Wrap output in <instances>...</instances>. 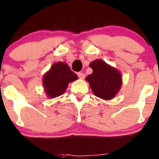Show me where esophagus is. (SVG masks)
Returning a JSON list of instances; mask_svg holds the SVG:
<instances>
[{"mask_svg": "<svg viewBox=\"0 0 159 159\" xmlns=\"http://www.w3.org/2000/svg\"><path fill=\"white\" fill-rule=\"evenodd\" d=\"M78 78H81V79H84V74L83 72H78Z\"/></svg>", "mask_w": 159, "mask_h": 159, "instance_id": "obj_1", "label": "esophagus"}]
</instances>
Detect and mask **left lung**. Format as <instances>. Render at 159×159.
Segmentation results:
<instances>
[{"label": "left lung", "mask_w": 159, "mask_h": 159, "mask_svg": "<svg viewBox=\"0 0 159 159\" xmlns=\"http://www.w3.org/2000/svg\"><path fill=\"white\" fill-rule=\"evenodd\" d=\"M93 72L86 78L94 95L109 100L113 98L121 86V75L115 68L102 60H96L90 64Z\"/></svg>", "instance_id": "8db88e82"}]
</instances>
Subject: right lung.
Returning a JSON list of instances; mask_svg holds the SVG:
<instances>
[{
	"label": "right lung",
	"instance_id": "add662e5",
	"mask_svg": "<svg viewBox=\"0 0 159 159\" xmlns=\"http://www.w3.org/2000/svg\"><path fill=\"white\" fill-rule=\"evenodd\" d=\"M78 79L68 65L63 62L54 64L43 78V85L50 98H55L63 94L69 82Z\"/></svg>",
	"mask_w": 159,
	"mask_h": 159
}]
</instances>
